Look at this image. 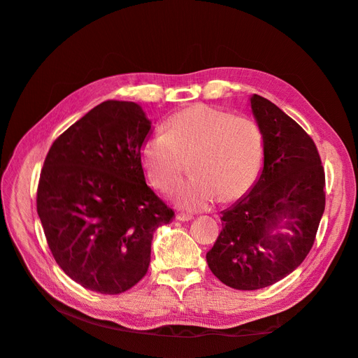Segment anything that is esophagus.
Segmentation results:
<instances>
[{"label":"esophagus","mask_w":358,"mask_h":358,"mask_svg":"<svg viewBox=\"0 0 358 358\" xmlns=\"http://www.w3.org/2000/svg\"><path fill=\"white\" fill-rule=\"evenodd\" d=\"M176 220H178V221H182V222H185V221H191L192 216L188 215V213H176Z\"/></svg>","instance_id":"34e87169"}]
</instances>
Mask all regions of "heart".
I'll use <instances>...</instances> for the list:
<instances>
[{
	"label": "heart",
	"instance_id": "b5f03b06",
	"mask_svg": "<svg viewBox=\"0 0 358 358\" xmlns=\"http://www.w3.org/2000/svg\"><path fill=\"white\" fill-rule=\"evenodd\" d=\"M140 159L149 183L162 194L178 185L188 162L192 179L175 200L182 209L200 210L218 197H241L254 185L263 167L264 138L252 117L196 104L170 116L164 134L148 137Z\"/></svg>",
	"mask_w": 358,
	"mask_h": 358
}]
</instances>
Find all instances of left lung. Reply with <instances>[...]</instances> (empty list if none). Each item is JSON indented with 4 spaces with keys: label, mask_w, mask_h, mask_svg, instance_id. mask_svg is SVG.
I'll return each instance as SVG.
<instances>
[{
    "label": "left lung",
    "mask_w": 358,
    "mask_h": 358,
    "mask_svg": "<svg viewBox=\"0 0 358 358\" xmlns=\"http://www.w3.org/2000/svg\"><path fill=\"white\" fill-rule=\"evenodd\" d=\"M251 109L264 138L262 175L222 212V230L206 254L222 284L248 291L294 272L315 242L326 208V176L313 140L264 96L254 94Z\"/></svg>",
    "instance_id": "8db88e82"
}]
</instances>
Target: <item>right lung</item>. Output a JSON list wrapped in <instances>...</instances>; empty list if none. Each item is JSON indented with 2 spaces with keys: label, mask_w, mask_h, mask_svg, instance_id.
<instances>
[{
  "label": "right lung",
  "mask_w": 358,
  "mask_h": 358,
  "mask_svg": "<svg viewBox=\"0 0 358 358\" xmlns=\"http://www.w3.org/2000/svg\"><path fill=\"white\" fill-rule=\"evenodd\" d=\"M152 122L133 101L94 107L50 146L37 213L58 266L101 294L142 279L150 243L175 212L146 185L140 149Z\"/></svg>",
  "instance_id": "add662e5"
}]
</instances>
